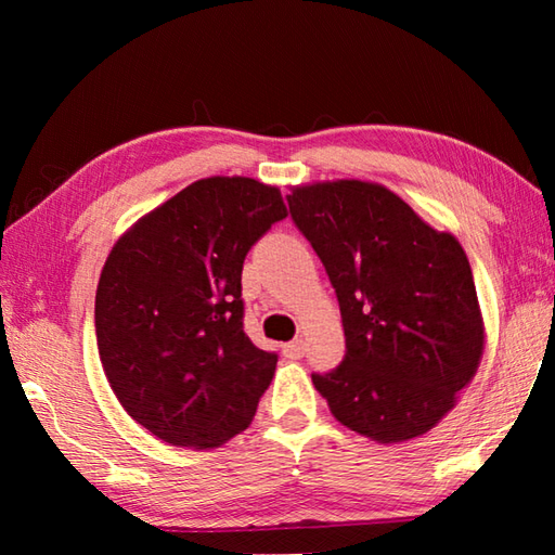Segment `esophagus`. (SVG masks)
I'll return each instance as SVG.
<instances>
[{
    "instance_id": "esophagus-1",
    "label": "esophagus",
    "mask_w": 555,
    "mask_h": 555,
    "mask_svg": "<svg viewBox=\"0 0 555 555\" xmlns=\"http://www.w3.org/2000/svg\"><path fill=\"white\" fill-rule=\"evenodd\" d=\"M284 356L288 360H300L305 356V344H302V340L296 338V340H291V344H286L284 346Z\"/></svg>"
}]
</instances>
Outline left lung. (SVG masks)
Returning a JSON list of instances; mask_svg holds the SVG:
<instances>
[{"label": "left lung", "instance_id": "obj_1", "mask_svg": "<svg viewBox=\"0 0 555 555\" xmlns=\"http://www.w3.org/2000/svg\"><path fill=\"white\" fill-rule=\"evenodd\" d=\"M291 217L336 291L346 358L312 374L332 415L379 443L427 434L457 403L485 352L463 245L370 181L296 185Z\"/></svg>", "mask_w": 555, "mask_h": 555}]
</instances>
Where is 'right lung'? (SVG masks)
<instances>
[{
  "mask_svg": "<svg viewBox=\"0 0 555 555\" xmlns=\"http://www.w3.org/2000/svg\"><path fill=\"white\" fill-rule=\"evenodd\" d=\"M286 217L279 188L211 176L114 243L95 296L98 350L114 396L157 439L207 451L253 422L276 352L243 332L241 274Z\"/></svg>",
  "mask_w": 555,
  "mask_h": 555,
  "instance_id": "1",
  "label": "right lung"
}]
</instances>
